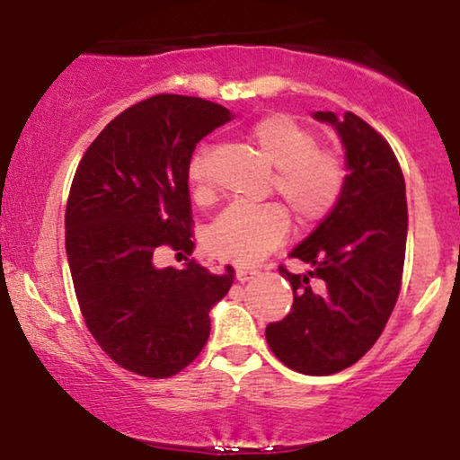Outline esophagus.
Here are the masks:
<instances>
[{
    "label": "esophagus",
    "instance_id": "34e87169",
    "mask_svg": "<svg viewBox=\"0 0 460 460\" xmlns=\"http://www.w3.org/2000/svg\"><path fill=\"white\" fill-rule=\"evenodd\" d=\"M257 274H260V272H257V270H253V268H238L236 270V280L238 282H247L251 279H255Z\"/></svg>",
    "mask_w": 460,
    "mask_h": 460
}]
</instances>
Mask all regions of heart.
I'll return each mask as SVG.
<instances>
[{
  "label": "heart",
  "mask_w": 460,
  "mask_h": 460,
  "mask_svg": "<svg viewBox=\"0 0 460 460\" xmlns=\"http://www.w3.org/2000/svg\"><path fill=\"white\" fill-rule=\"evenodd\" d=\"M251 146L276 169L274 188L299 224L329 216L345 186L343 161L320 150L310 129L285 115L266 117L249 131ZM188 180L197 197L209 192L203 161L194 159ZM288 219L279 205H232L207 230L205 243L224 260L253 266L285 241Z\"/></svg>",
  "instance_id": "1"
}]
</instances>
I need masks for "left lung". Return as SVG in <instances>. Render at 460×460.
<instances>
[{"mask_svg": "<svg viewBox=\"0 0 460 460\" xmlns=\"http://www.w3.org/2000/svg\"><path fill=\"white\" fill-rule=\"evenodd\" d=\"M345 148V186L337 205L291 251L310 266L280 276L293 287V307L268 324L270 349L304 375L351 367L385 329L400 293L408 209L404 175L389 144L354 112L316 111Z\"/></svg>", "mask_w": 460, "mask_h": 460, "instance_id": "8db88e82", "label": "left lung"}]
</instances>
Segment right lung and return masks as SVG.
Here are the masks:
<instances>
[{"label": "right lung", "mask_w": 460, "mask_h": 460, "mask_svg": "<svg viewBox=\"0 0 460 460\" xmlns=\"http://www.w3.org/2000/svg\"><path fill=\"white\" fill-rule=\"evenodd\" d=\"M234 115L216 102L159 93L112 119L90 144L68 194L66 260L93 339L123 368L165 379L205 348L211 307L234 272L190 260L156 268L155 251L190 255L188 169L197 144Z\"/></svg>", "instance_id": "1"}]
</instances>
